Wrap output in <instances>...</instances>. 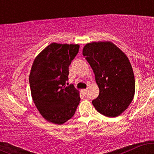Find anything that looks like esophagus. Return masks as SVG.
<instances>
[{
	"label": "esophagus",
	"instance_id": "1",
	"mask_svg": "<svg viewBox=\"0 0 154 154\" xmlns=\"http://www.w3.org/2000/svg\"><path fill=\"white\" fill-rule=\"evenodd\" d=\"M82 91L85 93V94H87V92H88L87 89H83V90H82Z\"/></svg>",
	"mask_w": 154,
	"mask_h": 154
}]
</instances>
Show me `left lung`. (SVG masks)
<instances>
[{
	"label": "left lung",
	"mask_w": 154,
	"mask_h": 154,
	"mask_svg": "<svg viewBox=\"0 0 154 154\" xmlns=\"http://www.w3.org/2000/svg\"><path fill=\"white\" fill-rule=\"evenodd\" d=\"M83 56L90 63L99 88L92 103L108 117H116L128 109L133 99L135 82L128 56L110 41L92 42L85 45Z\"/></svg>",
	"instance_id": "1"
}]
</instances>
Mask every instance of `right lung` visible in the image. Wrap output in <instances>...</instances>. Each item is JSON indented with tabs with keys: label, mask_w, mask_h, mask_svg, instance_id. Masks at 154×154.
<instances>
[{
	"label": "right lung",
	"mask_w": 154,
	"mask_h": 154,
	"mask_svg": "<svg viewBox=\"0 0 154 154\" xmlns=\"http://www.w3.org/2000/svg\"><path fill=\"white\" fill-rule=\"evenodd\" d=\"M78 44L53 43L36 56L29 81L31 95L44 119L62 125L71 119L80 97L74 86H66L69 66L79 51Z\"/></svg>",
	"instance_id": "obj_1"
}]
</instances>
